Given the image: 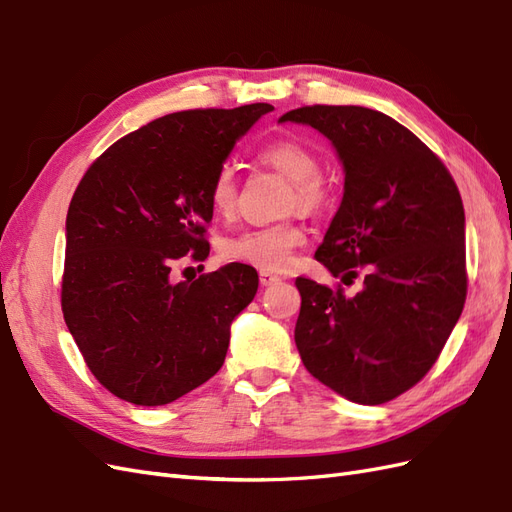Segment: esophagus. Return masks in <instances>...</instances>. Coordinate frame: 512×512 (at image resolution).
<instances>
[{"label": "esophagus", "instance_id": "1", "mask_svg": "<svg viewBox=\"0 0 512 512\" xmlns=\"http://www.w3.org/2000/svg\"><path fill=\"white\" fill-rule=\"evenodd\" d=\"M282 280L280 277H277L275 273H271V271H260V284L262 286H273V284H280Z\"/></svg>", "mask_w": 512, "mask_h": 512}]
</instances>
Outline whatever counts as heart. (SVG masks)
I'll list each match as a JSON object with an SVG mask.
<instances>
[{
    "label": "heart",
    "mask_w": 512,
    "mask_h": 512,
    "mask_svg": "<svg viewBox=\"0 0 512 512\" xmlns=\"http://www.w3.org/2000/svg\"><path fill=\"white\" fill-rule=\"evenodd\" d=\"M260 162L275 168L290 181L286 209L318 211L329 203L331 183L320 173L318 153L299 141L280 138L258 151ZM209 205L222 220L237 211V181L230 166H222L209 185ZM307 241L305 228L294 220H282L258 228H247L220 241V256L226 262H239L262 271H286L294 252Z\"/></svg>",
    "instance_id": "obj_1"
}]
</instances>
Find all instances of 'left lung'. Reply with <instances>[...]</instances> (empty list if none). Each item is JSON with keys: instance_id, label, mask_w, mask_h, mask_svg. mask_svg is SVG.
Wrapping results in <instances>:
<instances>
[{"instance_id": "left-lung-1", "label": "left lung", "mask_w": 512, "mask_h": 512, "mask_svg": "<svg viewBox=\"0 0 512 512\" xmlns=\"http://www.w3.org/2000/svg\"><path fill=\"white\" fill-rule=\"evenodd\" d=\"M280 121L309 123L335 145L344 200L316 260L344 284L363 275L354 297L297 277L301 361L350 401L386 404L427 376L466 303L457 183L421 138L380 111L314 104Z\"/></svg>"}]
</instances>
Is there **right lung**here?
Segmentation results:
<instances>
[{
	"instance_id": "1",
	"label": "right lung",
	"mask_w": 512,
	"mask_h": 512,
	"mask_svg": "<svg viewBox=\"0 0 512 512\" xmlns=\"http://www.w3.org/2000/svg\"><path fill=\"white\" fill-rule=\"evenodd\" d=\"M271 104L164 115L108 147L76 188L66 220L61 312L91 374L115 397L164 406L218 374L230 322L258 273L230 262L170 282L185 254L209 256V185Z\"/></svg>"
}]
</instances>
